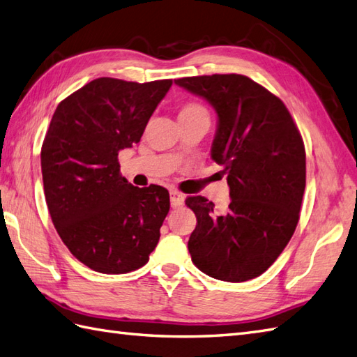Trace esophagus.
<instances>
[{
	"mask_svg": "<svg viewBox=\"0 0 357 357\" xmlns=\"http://www.w3.org/2000/svg\"><path fill=\"white\" fill-rule=\"evenodd\" d=\"M169 195H171V206L174 209L181 208V206H183V203H185V195L183 194L178 192V191H171Z\"/></svg>",
	"mask_w": 357,
	"mask_h": 357,
	"instance_id": "obj_1",
	"label": "esophagus"
}]
</instances>
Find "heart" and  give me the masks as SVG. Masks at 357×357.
<instances>
[{
    "instance_id": "1",
    "label": "heart",
    "mask_w": 357,
    "mask_h": 357,
    "mask_svg": "<svg viewBox=\"0 0 357 357\" xmlns=\"http://www.w3.org/2000/svg\"><path fill=\"white\" fill-rule=\"evenodd\" d=\"M197 116H208L206 108L200 104H195V102H186V104L180 105L178 108V121H183V119H191Z\"/></svg>"
}]
</instances>
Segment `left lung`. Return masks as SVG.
<instances>
[{
  "mask_svg": "<svg viewBox=\"0 0 357 357\" xmlns=\"http://www.w3.org/2000/svg\"><path fill=\"white\" fill-rule=\"evenodd\" d=\"M215 109L212 160L223 166L231 203L223 215L202 195L188 197L197 217L188 249L206 275L227 282L257 278L295 232L305 189V149L286 105L243 75L176 79Z\"/></svg>",
  "mask_w": 357,
  "mask_h": 357,
  "instance_id": "left-lung-1",
  "label": "left lung"
}]
</instances>
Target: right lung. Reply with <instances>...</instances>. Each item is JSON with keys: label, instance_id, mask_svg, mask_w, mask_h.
Segmentation results:
<instances>
[{"label": "right lung", "instance_id": "1", "mask_svg": "<svg viewBox=\"0 0 357 357\" xmlns=\"http://www.w3.org/2000/svg\"><path fill=\"white\" fill-rule=\"evenodd\" d=\"M172 85L99 77L61 102L41 149L45 202L68 250L93 271L119 275L145 266L169 212V192L132 186L119 151L140 142Z\"/></svg>", "mask_w": 357, "mask_h": 357}]
</instances>
